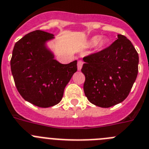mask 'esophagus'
Segmentation results:
<instances>
[{
    "instance_id": "obj_1",
    "label": "esophagus",
    "mask_w": 149,
    "mask_h": 149,
    "mask_svg": "<svg viewBox=\"0 0 149 149\" xmlns=\"http://www.w3.org/2000/svg\"><path fill=\"white\" fill-rule=\"evenodd\" d=\"M82 65H83V61H79L78 64H77V67H78V70H81Z\"/></svg>"
}]
</instances>
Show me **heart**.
Listing matches in <instances>:
<instances>
[{
    "instance_id": "heart-1",
    "label": "heart",
    "mask_w": 149,
    "mask_h": 149,
    "mask_svg": "<svg viewBox=\"0 0 149 149\" xmlns=\"http://www.w3.org/2000/svg\"><path fill=\"white\" fill-rule=\"evenodd\" d=\"M100 36H95V37H92V38L91 39L90 42L92 44V45H95V44L97 43L98 41L100 40ZM105 43H106L105 40H101L100 42V47H103V46L105 45Z\"/></svg>"
}]
</instances>
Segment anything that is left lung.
I'll return each mask as SVG.
<instances>
[{
    "label": "left lung",
    "instance_id": "left-lung-1",
    "mask_svg": "<svg viewBox=\"0 0 149 149\" xmlns=\"http://www.w3.org/2000/svg\"><path fill=\"white\" fill-rule=\"evenodd\" d=\"M84 92L94 105L115 106L128 96L138 74L139 55L128 39L118 34L109 47L83 58Z\"/></svg>",
    "mask_w": 149,
    "mask_h": 149
}]
</instances>
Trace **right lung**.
I'll return each mask as SVG.
<instances>
[{"label":"right lung","instance_id":"obj_1","mask_svg":"<svg viewBox=\"0 0 149 149\" xmlns=\"http://www.w3.org/2000/svg\"><path fill=\"white\" fill-rule=\"evenodd\" d=\"M52 33L37 30L15 42L10 61L18 91L26 101L42 108L61 100L66 85L77 71V61L62 64L54 58L46 42Z\"/></svg>","mask_w":149,"mask_h":149}]
</instances>
